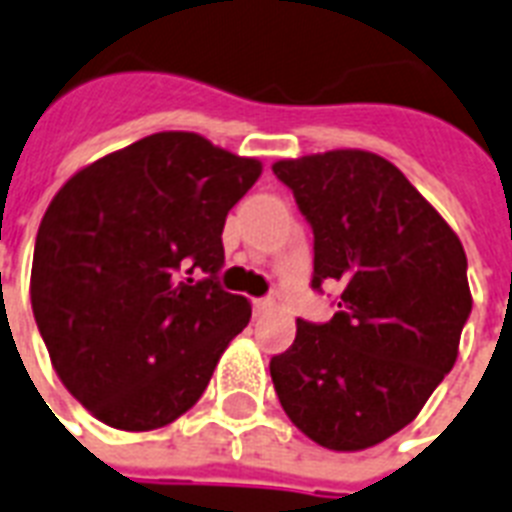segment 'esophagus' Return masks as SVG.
Returning <instances> with one entry per match:
<instances>
[{"instance_id":"esophagus-1","label":"esophagus","mask_w":512,"mask_h":512,"mask_svg":"<svg viewBox=\"0 0 512 512\" xmlns=\"http://www.w3.org/2000/svg\"><path fill=\"white\" fill-rule=\"evenodd\" d=\"M273 300L271 297H257V300H252V308H255V316H265L268 311H273Z\"/></svg>"}]
</instances>
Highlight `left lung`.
Instances as JSON below:
<instances>
[{
	"mask_svg": "<svg viewBox=\"0 0 512 512\" xmlns=\"http://www.w3.org/2000/svg\"><path fill=\"white\" fill-rule=\"evenodd\" d=\"M273 175L313 228V281L340 284L327 324L297 319L271 358L284 412L335 452L380 444L420 414L452 372L473 300L457 233L425 196L369 151L281 159Z\"/></svg>",
	"mask_w": 512,
	"mask_h": 512,
	"instance_id": "left-lung-1",
	"label": "left lung"
}]
</instances>
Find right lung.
Here are the masks:
<instances>
[{"label": "right lung", "mask_w": 512, "mask_h": 512, "mask_svg": "<svg viewBox=\"0 0 512 512\" xmlns=\"http://www.w3.org/2000/svg\"><path fill=\"white\" fill-rule=\"evenodd\" d=\"M260 172L196 132H156L55 193L36 233L31 308L60 382L100 422L164 428L207 390L252 316L217 271L225 217Z\"/></svg>", "instance_id": "right-lung-1"}]
</instances>
